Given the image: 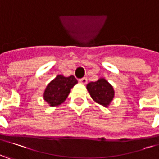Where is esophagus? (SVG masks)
<instances>
[{"mask_svg":"<svg viewBox=\"0 0 159 159\" xmlns=\"http://www.w3.org/2000/svg\"><path fill=\"white\" fill-rule=\"evenodd\" d=\"M79 83L80 84H87V78H86V77L81 78V79L79 80Z\"/></svg>","mask_w":159,"mask_h":159,"instance_id":"1","label":"esophagus"}]
</instances>
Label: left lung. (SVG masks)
<instances>
[{
  "instance_id": "obj_1",
  "label": "left lung",
  "mask_w": 159,
  "mask_h": 159,
  "mask_svg": "<svg viewBox=\"0 0 159 159\" xmlns=\"http://www.w3.org/2000/svg\"><path fill=\"white\" fill-rule=\"evenodd\" d=\"M86 88L92 99L104 107H108L114 98V89L104 78H99L95 82L89 83Z\"/></svg>"
}]
</instances>
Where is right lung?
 <instances>
[{
    "instance_id": "add662e5",
    "label": "right lung",
    "mask_w": 159,
    "mask_h": 159,
    "mask_svg": "<svg viewBox=\"0 0 159 159\" xmlns=\"http://www.w3.org/2000/svg\"><path fill=\"white\" fill-rule=\"evenodd\" d=\"M76 84L77 80L74 75L66 77L62 75H58L47 85L43 93V98L49 106H58L66 101L70 93L71 89Z\"/></svg>"
}]
</instances>
